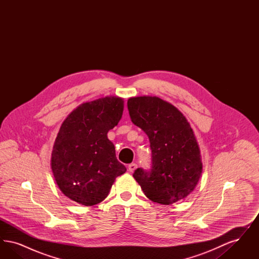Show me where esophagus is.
I'll list each match as a JSON object with an SVG mask.
<instances>
[{
	"instance_id": "obj_1",
	"label": "esophagus",
	"mask_w": 259,
	"mask_h": 259,
	"mask_svg": "<svg viewBox=\"0 0 259 259\" xmlns=\"http://www.w3.org/2000/svg\"><path fill=\"white\" fill-rule=\"evenodd\" d=\"M137 167H138V165L136 163H131L128 165V170H129V172H134L137 169Z\"/></svg>"
}]
</instances>
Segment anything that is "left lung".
Here are the masks:
<instances>
[{"label": "left lung", "instance_id": "8db88e82", "mask_svg": "<svg viewBox=\"0 0 259 259\" xmlns=\"http://www.w3.org/2000/svg\"><path fill=\"white\" fill-rule=\"evenodd\" d=\"M132 122L149 139L151 168L133 174L152 202L171 205L189 195L202 174L200 148L190 124L172 104L152 96L127 102Z\"/></svg>", "mask_w": 259, "mask_h": 259}]
</instances>
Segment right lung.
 <instances>
[{"label":"right lung","mask_w":259,"mask_h":259,"mask_svg":"<svg viewBox=\"0 0 259 259\" xmlns=\"http://www.w3.org/2000/svg\"><path fill=\"white\" fill-rule=\"evenodd\" d=\"M123 99L108 96L83 103L62 123L51 154V169L62 192L74 202L96 205L126 172L108 132L123 112Z\"/></svg>","instance_id":"right-lung-1"}]
</instances>
